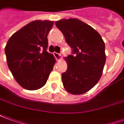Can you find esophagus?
Instances as JSON below:
<instances>
[{"mask_svg":"<svg viewBox=\"0 0 124 124\" xmlns=\"http://www.w3.org/2000/svg\"><path fill=\"white\" fill-rule=\"evenodd\" d=\"M54 55L55 58H56V60H58V61H60L62 60V55L60 54H58L57 52H54Z\"/></svg>","mask_w":124,"mask_h":124,"instance_id":"34e87169","label":"esophagus"}]
</instances>
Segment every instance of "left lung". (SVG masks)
<instances>
[{"mask_svg":"<svg viewBox=\"0 0 124 124\" xmlns=\"http://www.w3.org/2000/svg\"><path fill=\"white\" fill-rule=\"evenodd\" d=\"M55 24L74 54L65 58L68 68L62 74L63 86L72 94L86 93L102 75L106 60L104 40L95 29L77 18L61 19Z\"/></svg>","mask_w":124,"mask_h":124,"instance_id":"obj_1","label":"left lung"}]
</instances>
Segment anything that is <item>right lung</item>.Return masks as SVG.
I'll list each match as a JSON object with an SVG mask.
<instances>
[{"mask_svg":"<svg viewBox=\"0 0 124 124\" xmlns=\"http://www.w3.org/2000/svg\"><path fill=\"white\" fill-rule=\"evenodd\" d=\"M54 25L50 20H36L14 33L5 46L7 62L18 84L36 90L46 84L56 60L46 51L48 34Z\"/></svg>","mask_w":124,"mask_h":124,"instance_id":"1","label":"right lung"}]
</instances>
